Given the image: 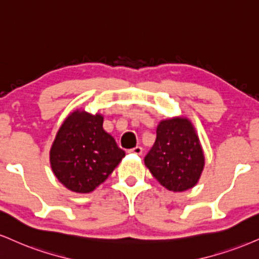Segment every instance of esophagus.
<instances>
[{"mask_svg":"<svg viewBox=\"0 0 259 259\" xmlns=\"http://www.w3.org/2000/svg\"><path fill=\"white\" fill-rule=\"evenodd\" d=\"M130 153H134V154H138V155H141L142 154V152H143V149H142V147H140V146H136L135 148H133V149H130Z\"/></svg>","mask_w":259,"mask_h":259,"instance_id":"1","label":"esophagus"}]
</instances>
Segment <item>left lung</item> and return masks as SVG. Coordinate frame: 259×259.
<instances>
[{
	"mask_svg": "<svg viewBox=\"0 0 259 259\" xmlns=\"http://www.w3.org/2000/svg\"><path fill=\"white\" fill-rule=\"evenodd\" d=\"M145 165L167 191L185 192L197 185L205 157L192 121L183 116L160 120Z\"/></svg>",
	"mask_w": 259,
	"mask_h": 259,
	"instance_id": "obj_1",
	"label": "left lung"
}]
</instances>
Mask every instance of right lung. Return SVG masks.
<instances>
[{"instance_id": "obj_1", "label": "right lung", "mask_w": 259, "mask_h": 259, "mask_svg": "<svg viewBox=\"0 0 259 259\" xmlns=\"http://www.w3.org/2000/svg\"><path fill=\"white\" fill-rule=\"evenodd\" d=\"M101 113L71 112L62 121L49 152L53 174L74 193H90L107 180L125 152L102 126Z\"/></svg>"}]
</instances>
